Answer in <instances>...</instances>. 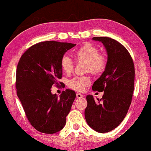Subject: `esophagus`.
<instances>
[{"label":"esophagus","mask_w":151,"mask_h":151,"mask_svg":"<svg viewBox=\"0 0 151 151\" xmlns=\"http://www.w3.org/2000/svg\"><path fill=\"white\" fill-rule=\"evenodd\" d=\"M76 98H78V99L83 98V97H84V96L82 95V94L80 93H76Z\"/></svg>","instance_id":"obj_1"}]
</instances>
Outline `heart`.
<instances>
[{"mask_svg":"<svg viewBox=\"0 0 151 151\" xmlns=\"http://www.w3.org/2000/svg\"><path fill=\"white\" fill-rule=\"evenodd\" d=\"M73 55L76 61L86 62L87 70L95 75L102 73L106 67V58L104 55L100 53L98 47L92 44H85L76 50ZM60 67L66 74L71 73L74 67L73 62L68 56L64 55L60 60ZM90 83L91 78L89 76H78L69 81L68 86L76 91H81Z\"/></svg>","mask_w":151,"mask_h":151,"instance_id":"obj_1","label":"heart"}]
</instances>
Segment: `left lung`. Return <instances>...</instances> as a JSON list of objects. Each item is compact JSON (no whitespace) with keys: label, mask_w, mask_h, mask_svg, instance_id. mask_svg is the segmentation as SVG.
<instances>
[{"label":"left lung","mask_w":151,"mask_h":151,"mask_svg":"<svg viewBox=\"0 0 151 151\" xmlns=\"http://www.w3.org/2000/svg\"><path fill=\"white\" fill-rule=\"evenodd\" d=\"M92 39L102 42L108 59L104 71L92 86L93 91H104V95L100 100L87 96L85 117L90 127L99 133H106L118 127L129 110L134 89V64L127 49L120 42L109 37Z\"/></svg>","instance_id":"8db88e82"}]
</instances>
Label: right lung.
<instances>
[{
    "instance_id": "1",
    "label": "right lung",
    "mask_w": 151,
    "mask_h": 151,
    "mask_svg": "<svg viewBox=\"0 0 151 151\" xmlns=\"http://www.w3.org/2000/svg\"><path fill=\"white\" fill-rule=\"evenodd\" d=\"M75 45L54 40L40 42L27 49L18 62L17 96L29 122L42 133H56L66 125L75 92L66 89L58 96L51 93V88L62 78L61 58Z\"/></svg>"
}]
</instances>
